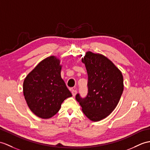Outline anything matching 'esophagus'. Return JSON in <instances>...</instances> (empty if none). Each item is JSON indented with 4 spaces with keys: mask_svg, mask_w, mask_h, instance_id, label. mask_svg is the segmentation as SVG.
I'll use <instances>...</instances> for the list:
<instances>
[{
    "mask_svg": "<svg viewBox=\"0 0 150 150\" xmlns=\"http://www.w3.org/2000/svg\"><path fill=\"white\" fill-rule=\"evenodd\" d=\"M76 89H73L72 91H71V93H72V95L74 96H75V95H76Z\"/></svg>",
    "mask_w": 150,
    "mask_h": 150,
    "instance_id": "1",
    "label": "esophagus"
}]
</instances>
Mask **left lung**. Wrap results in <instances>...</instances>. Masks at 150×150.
Here are the masks:
<instances>
[{"instance_id":"obj_1","label":"left lung","mask_w":150,"mask_h":150,"mask_svg":"<svg viewBox=\"0 0 150 150\" xmlns=\"http://www.w3.org/2000/svg\"><path fill=\"white\" fill-rule=\"evenodd\" d=\"M88 75V93L75 98L86 116L92 121L107 117L116 107L123 91L122 73L105 55L87 52L82 58Z\"/></svg>"}]
</instances>
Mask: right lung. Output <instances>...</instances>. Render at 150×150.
<instances>
[{"instance_id": "1", "label": "right lung", "mask_w": 150, "mask_h": 150, "mask_svg": "<svg viewBox=\"0 0 150 150\" xmlns=\"http://www.w3.org/2000/svg\"><path fill=\"white\" fill-rule=\"evenodd\" d=\"M60 62L54 55L45 58L24 79L23 91L27 105L42 119L54 116L64 100L72 96L61 78Z\"/></svg>"}]
</instances>
